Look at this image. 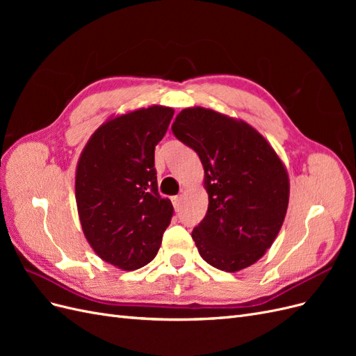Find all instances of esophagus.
Masks as SVG:
<instances>
[{
    "label": "esophagus",
    "instance_id": "34e87169",
    "mask_svg": "<svg viewBox=\"0 0 356 356\" xmlns=\"http://www.w3.org/2000/svg\"><path fill=\"white\" fill-rule=\"evenodd\" d=\"M172 203H174V208H175V211H179V208H181V203H182V197H181V196L172 197Z\"/></svg>",
    "mask_w": 356,
    "mask_h": 356
}]
</instances>
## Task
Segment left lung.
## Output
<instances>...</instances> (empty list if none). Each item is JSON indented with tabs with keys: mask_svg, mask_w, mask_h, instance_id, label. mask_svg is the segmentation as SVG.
I'll use <instances>...</instances> for the list:
<instances>
[{
	"mask_svg": "<svg viewBox=\"0 0 356 356\" xmlns=\"http://www.w3.org/2000/svg\"><path fill=\"white\" fill-rule=\"evenodd\" d=\"M172 132L199 154L208 212L191 236L200 257L239 272L266 254L281 230L289 178L267 139L241 118L203 106L182 110Z\"/></svg>",
	"mask_w": 356,
	"mask_h": 356,
	"instance_id": "8db88e82",
	"label": "left lung"
}]
</instances>
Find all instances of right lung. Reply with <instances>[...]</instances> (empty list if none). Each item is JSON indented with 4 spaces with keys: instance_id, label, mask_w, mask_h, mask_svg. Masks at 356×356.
<instances>
[{
    "instance_id": "obj_1",
    "label": "right lung",
    "mask_w": 356,
    "mask_h": 356,
    "mask_svg": "<svg viewBox=\"0 0 356 356\" xmlns=\"http://www.w3.org/2000/svg\"><path fill=\"white\" fill-rule=\"evenodd\" d=\"M174 113L152 105L110 117L80 154L75 202L83 233L96 255L120 270L153 260L174 215L154 169L156 145Z\"/></svg>"
}]
</instances>
